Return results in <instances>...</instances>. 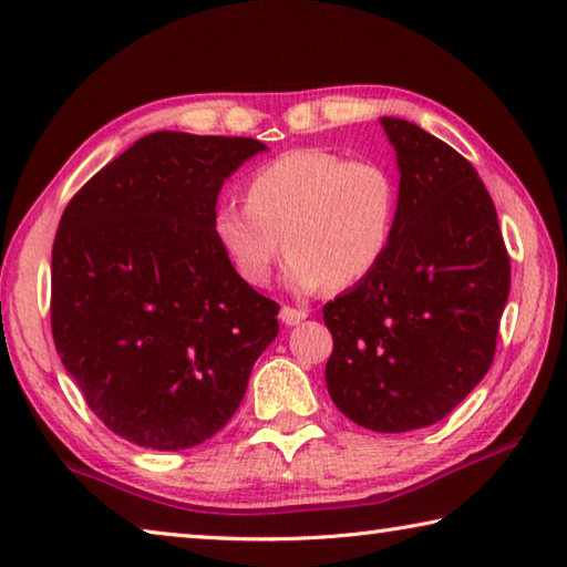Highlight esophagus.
Returning <instances> with one entry per match:
<instances>
[{
    "label": "esophagus",
    "mask_w": 567,
    "mask_h": 567,
    "mask_svg": "<svg viewBox=\"0 0 567 567\" xmlns=\"http://www.w3.org/2000/svg\"><path fill=\"white\" fill-rule=\"evenodd\" d=\"M305 318H307L305 310H295V307H290V305H285L280 310V320L287 324V328H292V324H300Z\"/></svg>",
    "instance_id": "1"
}]
</instances>
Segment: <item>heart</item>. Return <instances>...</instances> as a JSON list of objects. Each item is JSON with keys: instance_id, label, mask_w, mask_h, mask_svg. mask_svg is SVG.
<instances>
[{"instance_id": "obj_1", "label": "heart", "mask_w": 567, "mask_h": 567, "mask_svg": "<svg viewBox=\"0 0 567 567\" xmlns=\"http://www.w3.org/2000/svg\"><path fill=\"white\" fill-rule=\"evenodd\" d=\"M398 217L388 167L328 150H292L247 182V205L215 207L213 235L247 285L270 282L285 243V277L297 292L352 287L385 260Z\"/></svg>"}]
</instances>
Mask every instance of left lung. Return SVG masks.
Listing matches in <instances>:
<instances>
[{
  "label": "left lung",
  "mask_w": 567,
  "mask_h": 567,
  "mask_svg": "<svg viewBox=\"0 0 567 567\" xmlns=\"http://www.w3.org/2000/svg\"><path fill=\"white\" fill-rule=\"evenodd\" d=\"M395 147V233L370 277L322 307L324 382L344 417L408 433L453 412L491 370L511 257L475 167L417 124L380 117Z\"/></svg>",
  "instance_id": "1"
}]
</instances>
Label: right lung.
<instances>
[{
    "label": "right lung",
    "mask_w": 567,
    "mask_h": 567,
    "mask_svg": "<svg viewBox=\"0 0 567 567\" xmlns=\"http://www.w3.org/2000/svg\"><path fill=\"white\" fill-rule=\"evenodd\" d=\"M267 147L152 132L66 205L52 247V334L114 435L152 450L213 437L277 338L280 305L213 235L225 179Z\"/></svg>",
    "instance_id": "add662e5"
}]
</instances>
